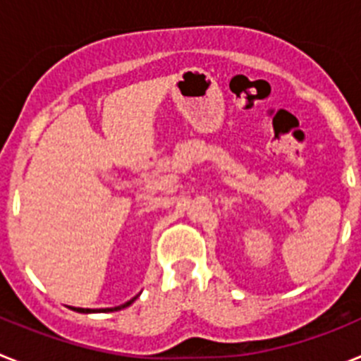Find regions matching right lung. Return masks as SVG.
<instances>
[{
	"instance_id": "right-lung-1",
	"label": "right lung",
	"mask_w": 361,
	"mask_h": 361,
	"mask_svg": "<svg viewBox=\"0 0 361 361\" xmlns=\"http://www.w3.org/2000/svg\"><path fill=\"white\" fill-rule=\"evenodd\" d=\"M139 296V295H137ZM137 296H133L132 300H128V302H126V304H123V305H117V307H106V309H103V312H111V311H119V309H124V307H128V305H132L133 302H135L137 300ZM73 311H78V312H97V311H94V309H82V307H72Z\"/></svg>"
}]
</instances>
